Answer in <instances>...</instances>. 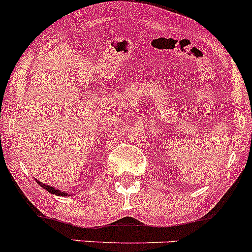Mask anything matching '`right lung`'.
<instances>
[{
	"mask_svg": "<svg viewBox=\"0 0 252 252\" xmlns=\"http://www.w3.org/2000/svg\"><path fill=\"white\" fill-rule=\"evenodd\" d=\"M36 182H38L39 185H40L42 188H44V189H46L47 191H50V193H52V194H55V195H66V193H61V191H59L58 189H55V188H53V187H50V186H47V185H44V183L39 182V181H36Z\"/></svg>",
	"mask_w": 252,
	"mask_h": 252,
	"instance_id": "right-lung-1",
	"label": "right lung"
}]
</instances>
